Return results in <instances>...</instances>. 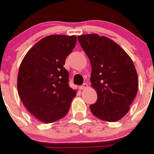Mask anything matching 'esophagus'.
I'll return each instance as SVG.
<instances>
[{
  "label": "esophagus",
  "mask_w": 154,
  "mask_h": 154,
  "mask_svg": "<svg viewBox=\"0 0 154 154\" xmlns=\"http://www.w3.org/2000/svg\"><path fill=\"white\" fill-rule=\"evenodd\" d=\"M88 88V84L87 83H84L82 85H81V87H80V88H81V90L83 89H85V88Z\"/></svg>",
  "instance_id": "34e87169"
}]
</instances>
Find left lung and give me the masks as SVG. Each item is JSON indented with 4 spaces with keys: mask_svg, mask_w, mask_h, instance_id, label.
<instances>
[{
    "mask_svg": "<svg viewBox=\"0 0 154 154\" xmlns=\"http://www.w3.org/2000/svg\"><path fill=\"white\" fill-rule=\"evenodd\" d=\"M92 66L90 81L97 100L90 105L96 117L107 122L122 119L136 97L138 79L129 55L116 42L97 34L77 36Z\"/></svg>",
    "mask_w": 154,
    "mask_h": 154,
    "instance_id": "obj_1",
    "label": "left lung"
}]
</instances>
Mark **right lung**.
I'll return each instance as SVG.
<instances>
[{
  "label": "right lung",
  "mask_w": 154,
  "mask_h": 154,
  "mask_svg": "<svg viewBox=\"0 0 154 154\" xmlns=\"http://www.w3.org/2000/svg\"><path fill=\"white\" fill-rule=\"evenodd\" d=\"M76 42L75 35L47 36L30 49L21 62L18 93L27 111L42 122L49 123L64 117L76 97L64 67Z\"/></svg>",
  "instance_id": "right-lung-1"
}]
</instances>
